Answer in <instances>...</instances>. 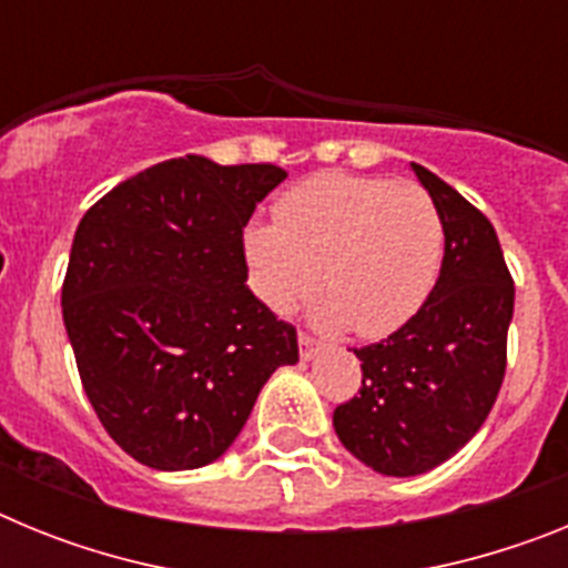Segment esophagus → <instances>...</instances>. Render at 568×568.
<instances>
[{
  "label": "esophagus",
  "mask_w": 568,
  "mask_h": 568,
  "mask_svg": "<svg viewBox=\"0 0 568 568\" xmlns=\"http://www.w3.org/2000/svg\"><path fill=\"white\" fill-rule=\"evenodd\" d=\"M298 349H301V358L310 361L315 353H318V344H315L307 333H298Z\"/></svg>",
  "instance_id": "esophagus-1"
}]
</instances>
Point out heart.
I'll return each mask as SVG.
<instances>
[{"instance_id":"obj_1","label":"heart","mask_w":568,"mask_h":568,"mask_svg":"<svg viewBox=\"0 0 568 568\" xmlns=\"http://www.w3.org/2000/svg\"><path fill=\"white\" fill-rule=\"evenodd\" d=\"M244 258L255 295L273 313H293L321 284L318 327L386 338L433 293L444 222L418 184L333 170L281 195L278 224H250Z\"/></svg>"}]
</instances>
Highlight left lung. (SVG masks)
<instances>
[{
  "mask_svg": "<svg viewBox=\"0 0 568 568\" xmlns=\"http://www.w3.org/2000/svg\"><path fill=\"white\" fill-rule=\"evenodd\" d=\"M444 222V261L413 321L361 346V395L341 404V444L381 475L413 478L453 458L484 426L506 373L515 284L495 227L413 162Z\"/></svg>",
  "mask_w": 568,
  "mask_h": 568,
  "instance_id": "1",
  "label": "left lung"
}]
</instances>
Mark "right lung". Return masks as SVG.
<instances>
[{
    "instance_id": "right-lung-1",
    "label": "right lung",
    "mask_w": 568,
    "mask_h": 568,
    "mask_svg": "<svg viewBox=\"0 0 568 568\" xmlns=\"http://www.w3.org/2000/svg\"><path fill=\"white\" fill-rule=\"evenodd\" d=\"M287 173L184 155L102 195L79 222L62 315L110 438L150 469L213 464L261 386L298 361L293 324L247 287L244 227Z\"/></svg>"
}]
</instances>
